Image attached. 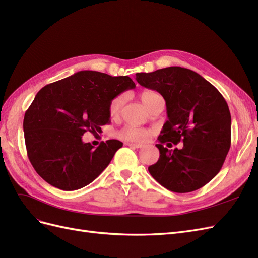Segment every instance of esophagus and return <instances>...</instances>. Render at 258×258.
Here are the masks:
<instances>
[{"label":"esophagus","instance_id":"1","mask_svg":"<svg viewBox=\"0 0 258 258\" xmlns=\"http://www.w3.org/2000/svg\"><path fill=\"white\" fill-rule=\"evenodd\" d=\"M126 145L130 146V147H135V148H141L142 147V144H137V143H130V142H127Z\"/></svg>","mask_w":258,"mask_h":258}]
</instances>
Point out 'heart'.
<instances>
[{
    "label": "heart",
    "mask_w": 258,
    "mask_h": 258,
    "mask_svg": "<svg viewBox=\"0 0 258 258\" xmlns=\"http://www.w3.org/2000/svg\"><path fill=\"white\" fill-rule=\"evenodd\" d=\"M157 96H159L158 93H156L153 90H144L141 92L140 98H141L143 103L148 107V105L152 102V100ZM123 102V95H117L111 99L110 102H108V114H110L111 117H117L119 115ZM116 136L120 140H123V141L127 142L144 143L147 141V139L150 138L151 132L144 128H139L136 126H131V124H126V126H123L121 129L117 131Z\"/></svg>",
    "instance_id": "b5f03b06"
}]
</instances>
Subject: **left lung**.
Wrapping results in <instances>:
<instances>
[{
    "mask_svg": "<svg viewBox=\"0 0 258 258\" xmlns=\"http://www.w3.org/2000/svg\"><path fill=\"white\" fill-rule=\"evenodd\" d=\"M143 87L166 100L168 120L158 137V161L148 167L160 185L174 192H190L208 184L218 172L231 144V116L227 102L214 86L191 70L181 67L137 73ZM169 150L162 144H176Z\"/></svg>",
    "mask_w": 258,
    "mask_h": 258,
    "instance_id": "8db88e82",
    "label": "left lung"
}]
</instances>
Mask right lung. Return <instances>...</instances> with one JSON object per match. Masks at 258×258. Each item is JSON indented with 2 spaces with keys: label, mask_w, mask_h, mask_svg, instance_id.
<instances>
[{
  "label": "right lung",
  "mask_w": 258,
  "mask_h": 258,
  "mask_svg": "<svg viewBox=\"0 0 258 258\" xmlns=\"http://www.w3.org/2000/svg\"><path fill=\"white\" fill-rule=\"evenodd\" d=\"M135 87L129 76L81 71L38 91L23 118L28 158L37 174L62 190L97 178L122 143L107 140L93 148L82 136L101 132L110 122L111 99Z\"/></svg>",
  "instance_id": "right-lung-1"
}]
</instances>
